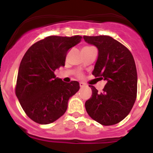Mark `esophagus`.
<instances>
[{"mask_svg":"<svg viewBox=\"0 0 153 153\" xmlns=\"http://www.w3.org/2000/svg\"><path fill=\"white\" fill-rule=\"evenodd\" d=\"M79 84H80V86H81V88L85 87V86H86V84H84V83H83V82H80V83H79Z\"/></svg>","mask_w":153,"mask_h":153,"instance_id":"obj_1","label":"esophagus"}]
</instances>
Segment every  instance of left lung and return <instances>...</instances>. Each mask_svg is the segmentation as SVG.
<instances>
[{
	"mask_svg": "<svg viewBox=\"0 0 153 153\" xmlns=\"http://www.w3.org/2000/svg\"><path fill=\"white\" fill-rule=\"evenodd\" d=\"M84 39L98 50L92 75L106 81L101 93L89 86L92 95L86 101V110L99 124H116L127 116L136 99L138 77L133 56L110 36H84Z\"/></svg>",
	"mask_w": 153,
	"mask_h": 153,
	"instance_id": "1",
	"label": "left lung"
}]
</instances>
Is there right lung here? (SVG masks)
<instances>
[{
    "mask_svg": "<svg viewBox=\"0 0 153 153\" xmlns=\"http://www.w3.org/2000/svg\"><path fill=\"white\" fill-rule=\"evenodd\" d=\"M82 37L49 36L27 51L18 69L16 96L29 118L40 124L54 122L67 109L68 102L80 89L79 83H66L55 72L65 65L67 51Z\"/></svg>",
    "mask_w": 153,
    "mask_h": 153,
    "instance_id": "obj_1",
    "label": "right lung"
}]
</instances>
